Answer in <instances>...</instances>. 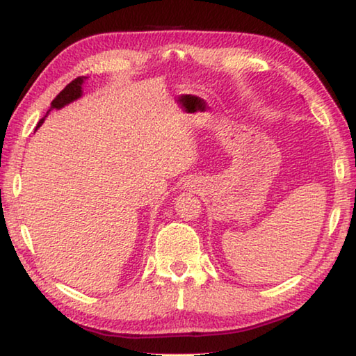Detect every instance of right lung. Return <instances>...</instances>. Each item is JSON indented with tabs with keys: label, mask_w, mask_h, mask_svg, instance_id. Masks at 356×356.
<instances>
[{
	"label": "right lung",
	"mask_w": 356,
	"mask_h": 356,
	"mask_svg": "<svg viewBox=\"0 0 356 356\" xmlns=\"http://www.w3.org/2000/svg\"><path fill=\"white\" fill-rule=\"evenodd\" d=\"M84 80H86V76H78L76 80L69 83L67 86H65L63 91L56 95V99L51 102L50 110H48L45 116L39 120V124H38V127H35V130H38L40 125L44 124L45 118L48 116V113H50L51 110H61V108H64L65 105H69V104H72V102H75V100H78V99L81 97V95H83V83H84Z\"/></svg>",
	"instance_id": "obj_1"
}]
</instances>
